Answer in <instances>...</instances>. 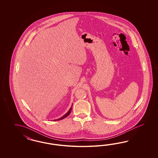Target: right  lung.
<instances>
[{
    "label": "right lung",
    "instance_id": "1",
    "mask_svg": "<svg viewBox=\"0 0 158 158\" xmlns=\"http://www.w3.org/2000/svg\"><path fill=\"white\" fill-rule=\"evenodd\" d=\"M71 110H72V107L70 108V110H69V111L67 112V114H65V115H64V116H63L62 117H61V118H60V119H57V120H62L63 119H64V118H65L66 117H67L68 115H69L70 114V113H71Z\"/></svg>",
    "mask_w": 158,
    "mask_h": 158
}]
</instances>
